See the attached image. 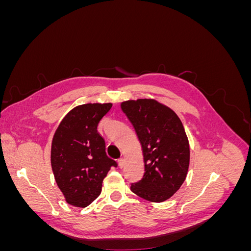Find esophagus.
<instances>
[{
	"mask_svg": "<svg viewBox=\"0 0 251 251\" xmlns=\"http://www.w3.org/2000/svg\"><path fill=\"white\" fill-rule=\"evenodd\" d=\"M118 165H119V168H120V169L125 168V165H126V159H125V158H120V159H118Z\"/></svg>",
	"mask_w": 251,
	"mask_h": 251,
	"instance_id": "esophagus-1",
	"label": "esophagus"
}]
</instances>
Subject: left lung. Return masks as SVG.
<instances>
[{
    "label": "left lung",
    "mask_w": 251,
    "mask_h": 251,
    "mask_svg": "<svg viewBox=\"0 0 251 251\" xmlns=\"http://www.w3.org/2000/svg\"><path fill=\"white\" fill-rule=\"evenodd\" d=\"M120 108L141 144L144 174L131 191L151 202L170 199L183 184L189 166V142L180 118L153 98L130 100Z\"/></svg>",
    "instance_id": "8db88e82"
}]
</instances>
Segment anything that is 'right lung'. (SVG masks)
<instances>
[{
  "instance_id": "right-lung-1",
  "label": "right lung",
  "mask_w": 251,
  "mask_h": 251,
  "mask_svg": "<svg viewBox=\"0 0 251 251\" xmlns=\"http://www.w3.org/2000/svg\"><path fill=\"white\" fill-rule=\"evenodd\" d=\"M112 103H85L73 108L60 121L51 143V166L65 201L87 207L101 193L102 181L116 162L105 154L97 132Z\"/></svg>"
}]
</instances>
